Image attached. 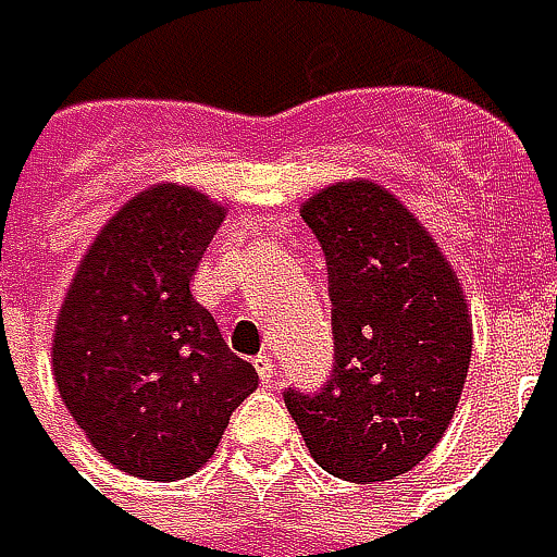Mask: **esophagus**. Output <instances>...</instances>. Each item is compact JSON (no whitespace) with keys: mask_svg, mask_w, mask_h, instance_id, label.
Instances as JSON below:
<instances>
[{"mask_svg":"<svg viewBox=\"0 0 557 557\" xmlns=\"http://www.w3.org/2000/svg\"><path fill=\"white\" fill-rule=\"evenodd\" d=\"M255 371H258V374H261V381L268 384V381L277 374V368H274V358H271V355H258V358H255Z\"/></svg>","mask_w":557,"mask_h":557,"instance_id":"esophagus-1","label":"esophagus"}]
</instances>
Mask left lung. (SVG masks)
<instances>
[{"label":"left lung","instance_id":"obj_1","mask_svg":"<svg viewBox=\"0 0 557 557\" xmlns=\"http://www.w3.org/2000/svg\"><path fill=\"white\" fill-rule=\"evenodd\" d=\"M299 212L329 264L335 371L322 393L283 399L322 471L384 484L451 425L474 348L465 286L432 232L374 180L329 183Z\"/></svg>","mask_w":557,"mask_h":557}]
</instances>
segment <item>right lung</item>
<instances>
[{"label":"right lung","instance_id":"right-lung-1","mask_svg":"<svg viewBox=\"0 0 557 557\" xmlns=\"http://www.w3.org/2000/svg\"><path fill=\"white\" fill-rule=\"evenodd\" d=\"M225 202L154 183L92 238L57 309L51 364L89 445L141 481H183L222 442L258 371L232 355L189 280Z\"/></svg>","mask_w":557,"mask_h":557}]
</instances>
